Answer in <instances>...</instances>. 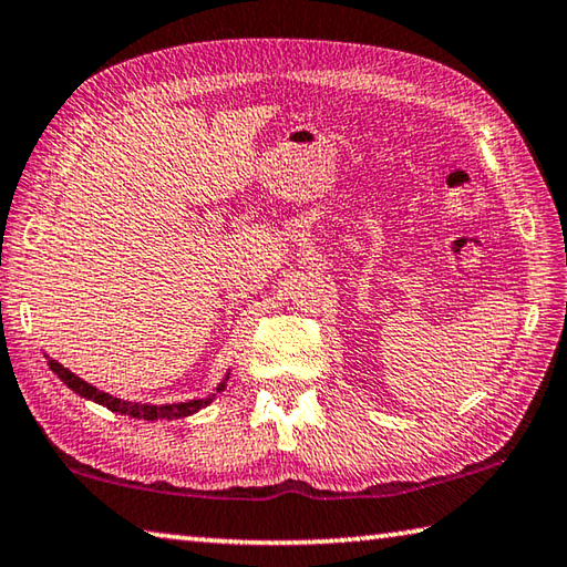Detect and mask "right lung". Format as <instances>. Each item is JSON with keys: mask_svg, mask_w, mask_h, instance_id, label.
<instances>
[{"mask_svg": "<svg viewBox=\"0 0 567 567\" xmlns=\"http://www.w3.org/2000/svg\"><path fill=\"white\" fill-rule=\"evenodd\" d=\"M47 364H50V370L54 372V375L60 378L66 388L74 390L80 398L92 400V402H97V405L107 408L112 412H120V415H130V417H137V420H179V417L195 415L197 410L207 408L209 402L217 398V392L225 390L227 378H229V372H227L225 380L217 385V390L213 392V395H207V398L187 400V402H172V405H150V402H130V400L114 398V395H110V392H102V390H97L94 385H90V382H84L82 378H76L74 372H70V370L64 368V364H60V362L52 360V358H47Z\"/></svg>", "mask_w": 567, "mask_h": 567, "instance_id": "add662e5", "label": "right lung"}]
</instances>
